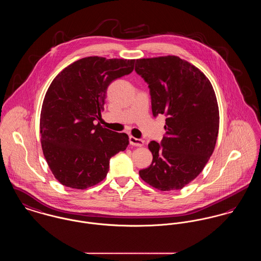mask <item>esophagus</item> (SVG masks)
<instances>
[{"mask_svg": "<svg viewBox=\"0 0 261 261\" xmlns=\"http://www.w3.org/2000/svg\"><path fill=\"white\" fill-rule=\"evenodd\" d=\"M129 143L132 145H136V146H142L144 144V142L141 139H137L135 137H129Z\"/></svg>", "mask_w": 261, "mask_h": 261, "instance_id": "obj_1", "label": "esophagus"}]
</instances>
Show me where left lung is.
<instances>
[{
	"instance_id": "8db88e82",
	"label": "left lung",
	"mask_w": 261,
	"mask_h": 261,
	"mask_svg": "<svg viewBox=\"0 0 261 261\" xmlns=\"http://www.w3.org/2000/svg\"><path fill=\"white\" fill-rule=\"evenodd\" d=\"M136 71L148 84L152 115H166L162 143H148L152 163L140 170L150 187L181 190L204 168L219 127L216 95L205 74L176 56L138 59Z\"/></svg>"
}]
</instances>
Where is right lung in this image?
I'll list each match as a JSON object with an SVG mask.
<instances>
[{
    "label": "right lung",
    "mask_w": 261,
    "mask_h": 261,
    "mask_svg": "<svg viewBox=\"0 0 261 261\" xmlns=\"http://www.w3.org/2000/svg\"><path fill=\"white\" fill-rule=\"evenodd\" d=\"M136 60L87 57L58 73L45 95L40 134L47 166L63 186L86 190L105 179L110 160L129 139L100 125L107 90Z\"/></svg>",
    "instance_id": "add662e5"
}]
</instances>
